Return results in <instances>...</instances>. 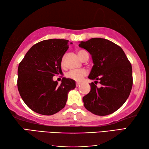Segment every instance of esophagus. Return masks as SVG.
Returning a JSON list of instances; mask_svg holds the SVG:
<instances>
[{"label": "esophagus", "mask_w": 149, "mask_h": 149, "mask_svg": "<svg viewBox=\"0 0 149 149\" xmlns=\"http://www.w3.org/2000/svg\"><path fill=\"white\" fill-rule=\"evenodd\" d=\"M80 84H81L80 82H77V83H76V86H77V87H78Z\"/></svg>", "instance_id": "34e87169"}]
</instances>
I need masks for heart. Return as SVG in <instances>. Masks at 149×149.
<instances>
[{
	"label": "heart",
	"mask_w": 149,
	"mask_h": 149,
	"mask_svg": "<svg viewBox=\"0 0 149 149\" xmlns=\"http://www.w3.org/2000/svg\"><path fill=\"white\" fill-rule=\"evenodd\" d=\"M84 50H80L78 52V54L79 57L80 58L81 54H82ZM65 65V58L63 57L61 60V65L64 66ZM87 74V72L86 69H74V70H71L69 71L68 74H67V77L68 78H70L72 80L76 81H81L82 78L86 76Z\"/></svg>",
	"instance_id": "1"
}]
</instances>
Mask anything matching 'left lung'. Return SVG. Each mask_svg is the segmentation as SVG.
Wrapping results in <instances>:
<instances>
[{"mask_svg":"<svg viewBox=\"0 0 149 149\" xmlns=\"http://www.w3.org/2000/svg\"><path fill=\"white\" fill-rule=\"evenodd\" d=\"M79 47L91 55L94 65L88 78L95 80L89 84L90 92L83 97L84 107L98 116L113 113L123 105L131 91V64L123 49L107 39L81 41ZM98 81L102 85L100 88L95 85Z\"/></svg>","mask_w":149,"mask_h":149,"instance_id":"left-lung-1","label":"left lung"}]
</instances>
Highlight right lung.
I'll list each match as a JSON object with an SVG mask.
<instances>
[{"label": "right lung", "instance_id": "1", "mask_svg": "<svg viewBox=\"0 0 149 149\" xmlns=\"http://www.w3.org/2000/svg\"><path fill=\"white\" fill-rule=\"evenodd\" d=\"M70 44H72L71 42ZM69 40L49 39L35 44L18 68V90L27 106L36 113L53 115L65 107L75 81L63 78L60 85L53 77L62 72L61 60Z\"/></svg>", "mask_w": 149, "mask_h": 149}]
</instances>
